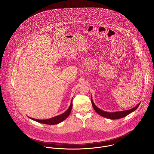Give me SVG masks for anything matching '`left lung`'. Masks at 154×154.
<instances>
[{"label": "left lung", "mask_w": 154, "mask_h": 154, "mask_svg": "<svg viewBox=\"0 0 154 154\" xmlns=\"http://www.w3.org/2000/svg\"><path fill=\"white\" fill-rule=\"evenodd\" d=\"M91 102H92V106L94 109L95 111L100 116L105 117V118H108L109 119H120V118H124L125 116H126L127 115H129L130 113H132L133 112L135 111L138 108V107L140 105V103H138L136 106L133 108L130 109L128 110H123V111H119V112H107L105 111H103L100 108H98L94 103L93 100L92 98V96L91 98Z\"/></svg>", "instance_id": "left-lung-1"}]
</instances>
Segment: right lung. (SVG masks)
Segmentation results:
<instances>
[{
  "instance_id": "right-lung-1",
  "label": "right lung",
  "mask_w": 154,
  "mask_h": 154,
  "mask_svg": "<svg viewBox=\"0 0 154 154\" xmlns=\"http://www.w3.org/2000/svg\"><path fill=\"white\" fill-rule=\"evenodd\" d=\"M72 101H71V103H70V105L69 109L65 112H64L63 113H62L60 115L54 116V118H51L49 119H45V120H39V119H33V118H29V117H28V118L34 120V121H36L37 122L43 123V124H46V125H53L59 124L60 122H63L69 116V115L71 112V110L72 109Z\"/></svg>"
}]
</instances>
